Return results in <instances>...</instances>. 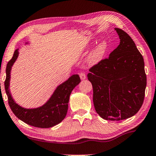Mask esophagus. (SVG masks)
I'll list each match as a JSON object with an SVG mask.
<instances>
[{"label":"esophagus","mask_w":156,"mask_h":156,"mask_svg":"<svg viewBox=\"0 0 156 156\" xmlns=\"http://www.w3.org/2000/svg\"><path fill=\"white\" fill-rule=\"evenodd\" d=\"M79 76H80V78L81 80H84V79H86V74H85V73H83V72L80 73Z\"/></svg>","instance_id":"1"}]
</instances>
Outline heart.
<instances>
[{
    "mask_svg": "<svg viewBox=\"0 0 156 156\" xmlns=\"http://www.w3.org/2000/svg\"><path fill=\"white\" fill-rule=\"evenodd\" d=\"M108 48V44L107 41H101L88 54L87 58V64L93 66L99 63L107 54Z\"/></svg>",
    "mask_w": 156,
    "mask_h": 156,
    "instance_id": "b5f03b06",
    "label": "heart"
}]
</instances>
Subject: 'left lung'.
I'll return each mask as SVG.
<instances>
[{
    "label": "left lung",
    "mask_w": 156,
    "mask_h": 156,
    "mask_svg": "<svg viewBox=\"0 0 156 156\" xmlns=\"http://www.w3.org/2000/svg\"><path fill=\"white\" fill-rule=\"evenodd\" d=\"M120 43L108 58L90 69L95 110L102 118L119 121L134 115L145 98L147 77L143 55L133 40L115 28Z\"/></svg>",
    "instance_id": "8db88e82"
}]
</instances>
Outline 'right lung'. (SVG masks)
Segmentation results:
<instances>
[{"label": "right lung", "mask_w": 156, "mask_h": 156, "mask_svg": "<svg viewBox=\"0 0 156 156\" xmlns=\"http://www.w3.org/2000/svg\"><path fill=\"white\" fill-rule=\"evenodd\" d=\"M18 54L17 49L14 51L12 58L8 62L6 68L5 89L11 111L17 118L34 127L48 128L58 124L66 115L70 95L73 90L80 83V77L78 75H73L68 80L59 85L50 98L41 107L35 108H23L14 101L9 90L11 67Z\"/></svg>", "instance_id": "add662e5"}]
</instances>
